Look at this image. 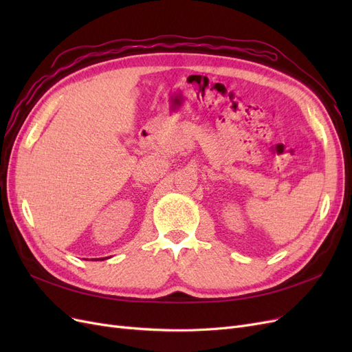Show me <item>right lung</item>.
<instances>
[{
	"instance_id": "right-lung-1",
	"label": "right lung",
	"mask_w": 352,
	"mask_h": 352,
	"mask_svg": "<svg viewBox=\"0 0 352 352\" xmlns=\"http://www.w3.org/2000/svg\"><path fill=\"white\" fill-rule=\"evenodd\" d=\"M100 260H105V258H100Z\"/></svg>"
}]
</instances>
